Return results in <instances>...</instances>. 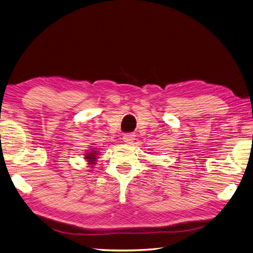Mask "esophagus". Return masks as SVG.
Wrapping results in <instances>:
<instances>
[{
	"label": "esophagus",
	"mask_w": 253,
	"mask_h": 253,
	"mask_svg": "<svg viewBox=\"0 0 253 253\" xmlns=\"http://www.w3.org/2000/svg\"><path fill=\"white\" fill-rule=\"evenodd\" d=\"M134 138H135V134L131 133V132H128V133H125L124 135H123V140H124L126 144H131Z\"/></svg>",
	"instance_id": "1"
}]
</instances>
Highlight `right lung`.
Instances as JSON below:
<instances>
[{
    "instance_id": "obj_1",
    "label": "right lung",
    "mask_w": 253,
    "mask_h": 253,
    "mask_svg": "<svg viewBox=\"0 0 253 253\" xmlns=\"http://www.w3.org/2000/svg\"><path fill=\"white\" fill-rule=\"evenodd\" d=\"M97 155H98V152L92 150V152L85 154V157H84V158L87 159L89 165H94L95 161H96V158H97Z\"/></svg>"
}]
</instances>
